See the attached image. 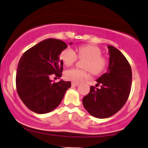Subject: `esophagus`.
<instances>
[{
  "mask_svg": "<svg viewBox=\"0 0 148 148\" xmlns=\"http://www.w3.org/2000/svg\"><path fill=\"white\" fill-rule=\"evenodd\" d=\"M71 85L74 86H77L79 85V83H77V82H71Z\"/></svg>",
  "mask_w": 148,
  "mask_h": 148,
  "instance_id": "esophagus-1",
  "label": "esophagus"
}]
</instances>
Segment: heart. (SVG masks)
Returning <instances> with one entry per match:
<instances>
[{
    "label": "heart",
    "mask_w": 148,
    "mask_h": 148,
    "mask_svg": "<svg viewBox=\"0 0 148 148\" xmlns=\"http://www.w3.org/2000/svg\"><path fill=\"white\" fill-rule=\"evenodd\" d=\"M60 60L66 66H71L77 59H85L86 61L84 68L86 69H79L72 68L65 71L64 77L68 80L74 82H79L88 77V71L91 74L99 75L106 69L107 60L102 56V52L98 47L91 45L80 46L77 49V55L74 49L67 47L60 53Z\"/></svg>",
    "instance_id": "obj_1"
}]
</instances>
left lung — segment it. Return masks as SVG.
<instances>
[{
	"label": "left lung",
	"mask_w": 148,
	"mask_h": 148,
	"mask_svg": "<svg viewBox=\"0 0 148 148\" xmlns=\"http://www.w3.org/2000/svg\"><path fill=\"white\" fill-rule=\"evenodd\" d=\"M109 66L108 71L96 80V87L83 98L85 109L94 117L106 119L122 108L130 95L132 70L127 59L118 49L108 45Z\"/></svg>",
	"instance_id": "obj_1"
}]
</instances>
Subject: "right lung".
<instances>
[{"label":"right lung","mask_w":148,"mask_h":148,"mask_svg":"<svg viewBox=\"0 0 148 148\" xmlns=\"http://www.w3.org/2000/svg\"><path fill=\"white\" fill-rule=\"evenodd\" d=\"M66 47L62 40L47 39L21 57L17 68L16 88L22 101L32 111L43 114L53 111L71 87L70 82H53L49 79L52 76L61 77L63 62L60 55Z\"/></svg>","instance_id":"add662e5"}]
</instances>
